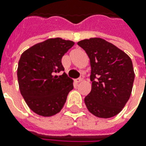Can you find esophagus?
<instances>
[{
  "label": "esophagus",
  "mask_w": 146,
  "mask_h": 146,
  "mask_svg": "<svg viewBox=\"0 0 146 146\" xmlns=\"http://www.w3.org/2000/svg\"><path fill=\"white\" fill-rule=\"evenodd\" d=\"M83 76H81V77H80V78H78V79H76L75 80V82H76V84H79V83H80L81 81H83Z\"/></svg>",
  "instance_id": "34e87169"
}]
</instances>
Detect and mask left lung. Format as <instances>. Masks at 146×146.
Here are the masks:
<instances>
[{
    "label": "left lung",
    "mask_w": 146,
    "mask_h": 146,
    "mask_svg": "<svg viewBox=\"0 0 146 146\" xmlns=\"http://www.w3.org/2000/svg\"><path fill=\"white\" fill-rule=\"evenodd\" d=\"M90 59L92 89L84 98L90 113L98 118L118 115L131 96L135 74L129 56L101 38L77 43Z\"/></svg>",
    "instance_id": "1"
}]
</instances>
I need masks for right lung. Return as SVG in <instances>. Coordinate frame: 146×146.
<instances>
[{
	"label": "right lung",
	"instance_id": "1",
	"mask_svg": "<svg viewBox=\"0 0 146 146\" xmlns=\"http://www.w3.org/2000/svg\"><path fill=\"white\" fill-rule=\"evenodd\" d=\"M75 43L61 38L38 43L22 53L17 70L20 93L29 108L44 117L62 109L73 80L63 73L62 58Z\"/></svg>",
	"mask_w": 146,
	"mask_h": 146
}]
</instances>
